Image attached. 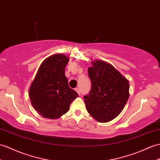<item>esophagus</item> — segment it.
<instances>
[{
    "label": "esophagus",
    "instance_id": "1",
    "mask_svg": "<svg viewBox=\"0 0 160 160\" xmlns=\"http://www.w3.org/2000/svg\"><path fill=\"white\" fill-rule=\"evenodd\" d=\"M75 91L78 92V93L79 95H81V94H80V89H79L78 88H75Z\"/></svg>",
    "mask_w": 160,
    "mask_h": 160
}]
</instances>
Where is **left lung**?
<instances>
[{
    "instance_id": "obj_1",
    "label": "left lung",
    "mask_w": 160,
    "mask_h": 160,
    "mask_svg": "<svg viewBox=\"0 0 160 160\" xmlns=\"http://www.w3.org/2000/svg\"><path fill=\"white\" fill-rule=\"evenodd\" d=\"M88 69L91 88L84 96L88 112L96 121L106 122L119 114L129 98L128 80L114 67L96 60Z\"/></svg>"
}]
</instances>
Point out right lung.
I'll list each match as a JSON object with an SVG mask.
<instances>
[{
  "instance_id": "add662e5",
  "label": "right lung",
  "mask_w": 160,
  "mask_h": 160,
  "mask_svg": "<svg viewBox=\"0 0 160 160\" xmlns=\"http://www.w3.org/2000/svg\"><path fill=\"white\" fill-rule=\"evenodd\" d=\"M69 58L54 54L39 67L29 89L32 106L42 117L55 119L68 112L69 106L78 94L69 88L65 75Z\"/></svg>"
}]
</instances>
